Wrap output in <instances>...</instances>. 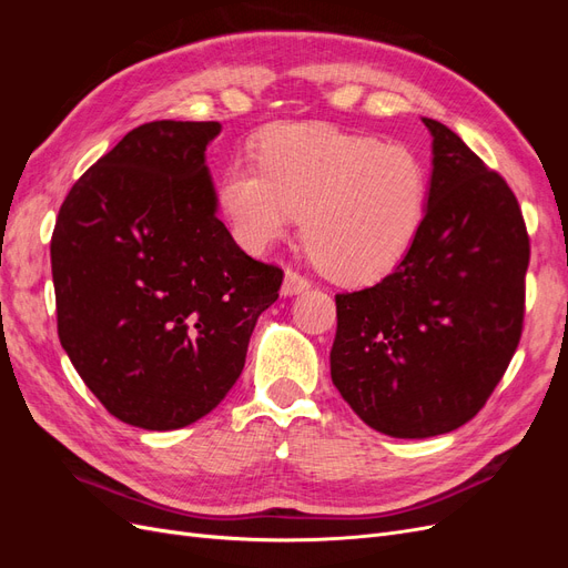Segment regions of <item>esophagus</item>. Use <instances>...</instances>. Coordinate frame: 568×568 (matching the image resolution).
Returning <instances> with one entry per match:
<instances>
[{
    "label": "esophagus",
    "mask_w": 568,
    "mask_h": 568,
    "mask_svg": "<svg viewBox=\"0 0 568 568\" xmlns=\"http://www.w3.org/2000/svg\"><path fill=\"white\" fill-rule=\"evenodd\" d=\"M307 288H311V282H307L303 274H298L296 270H286L284 284H282L284 296H296V294H303V291H307Z\"/></svg>",
    "instance_id": "obj_1"
}]
</instances>
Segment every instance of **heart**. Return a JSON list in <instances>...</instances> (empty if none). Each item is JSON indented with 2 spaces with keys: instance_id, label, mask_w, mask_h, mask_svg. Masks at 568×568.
I'll list each match as a JSON object with an SVG mask.
<instances>
[{
  "instance_id": "1",
  "label": "heart",
  "mask_w": 568,
  "mask_h": 568,
  "mask_svg": "<svg viewBox=\"0 0 568 568\" xmlns=\"http://www.w3.org/2000/svg\"><path fill=\"white\" fill-rule=\"evenodd\" d=\"M257 168L234 161L220 205L236 236L263 248L294 230L336 282L384 277L415 242L426 215L428 170L415 151L329 125H284L257 144Z\"/></svg>"
}]
</instances>
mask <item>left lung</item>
Here are the masks:
<instances>
[{
    "mask_svg": "<svg viewBox=\"0 0 568 568\" xmlns=\"http://www.w3.org/2000/svg\"><path fill=\"white\" fill-rule=\"evenodd\" d=\"M434 134L422 227L390 274L336 294L332 382L367 426L395 438L474 419L521 341L530 239L521 205L459 136Z\"/></svg>",
    "mask_w": 568,
    "mask_h": 568,
    "instance_id": "1",
    "label": "left lung"
}]
</instances>
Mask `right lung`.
<instances>
[{"mask_svg":"<svg viewBox=\"0 0 568 568\" xmlns=\"http://www.w3.org/2000/svg\"><path fill=\"white\" fill-rule=\"evenodd\" d=\"M220 123L130 130L68 192L51 234L61 346L111 415L146 432L201 419L246 363L284 270L215 215L205 146Z\"/></svg>","mask_w":568,"mask_h":568,"instance_id":"1","label":"right lung"}]
</instances>
